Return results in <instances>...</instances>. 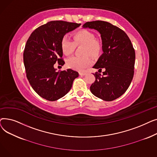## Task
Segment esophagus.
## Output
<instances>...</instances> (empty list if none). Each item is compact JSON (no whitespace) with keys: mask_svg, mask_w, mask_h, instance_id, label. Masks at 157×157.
I'll return each mask as SVG.
<instances>
[{"mask_svg":"<svg viewBox=\"0 0 157 157\" xmlns=\"http://www.w3.org/2000/svg\"><path fill=\"white\" fill-rule=\"evenodd\" d=\"M79 74L80 76H85L86 74V72H79Z\"/></svg>","mask_w":157,"mask_h":157,"instance_id":"esophagus-1","label":"esophagus"}]
</instances>
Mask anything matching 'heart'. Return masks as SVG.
Here are the masks:
<instances>
[{
    "label": "heart",
    "instance_id": "heart-1",
    "mask_svg": "<svg viewBox=\"0 0 157 157\" xmlns=\"http://www.w3.org/2000/svg\"><path fill=\"white\" fill-rule=\"evenodd\" d=\"M61 49L65 55H71L75 49L76 46L84 45V55H88L92 57L98 55L101 52V44L95 40L92 32L87 30H80L74 34L73 40L67 35L64 36L61 40ZM91 63V60L85 55L83 56H71L67 60V65L69 68L77 71H82Z\"/></svg>",
    "mask_w": 157,
    "mask_h": 157
}]
</instances>
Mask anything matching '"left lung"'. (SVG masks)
I'll list each match as a JSON object with an SVG mask.
<instances>
[{
  "label": "left lung",
  "mask_w": 157,
  "mask_h": 157,
  "mask_svg": "<svg viewBox=\"0 0 157 157\" xmlns=\"http://www.w3.org/2000/svg\"><path fill=\"white\" fill-rule=\"evenodd\" d=\"M83 27L97 30L102 44L103 53L93 68L105 71L102 76L94 74L95 81L90 91L105 101L117 99L127 91L134 76L136 54L131 41L124 31L109 22L89 21Z\"/></svg>",
  "instance_id": "left-lung-1"
}]
</instances>
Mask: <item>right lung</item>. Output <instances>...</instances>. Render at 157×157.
Returning <instances> with one entry per match:
<instances>
[{"mask_svg": "<svg viewBox=\"0 0 157 157\" xmlns=\"http://www.w3.org/2000/svg\"><path fill=\"white\" fill-rule=\"evenodd\" d=\"M80 23L52 21L33 32L25 47L23 62L27 78L34 91L41 97L55 101L67 94L78 72L71 69L56 72V62L63 65L61 40Z\"/></svg>", "mask_w": 157, "mask_h": 157, "instance_id": "1", "label": "right lung"}]
</instances>
